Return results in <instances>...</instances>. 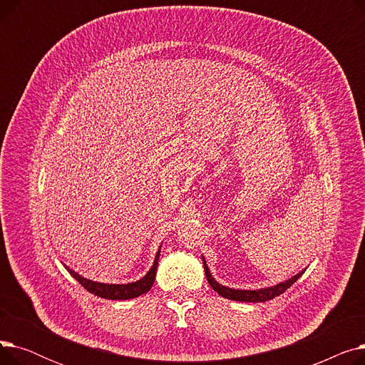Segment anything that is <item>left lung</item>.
Listing matches in <instances>:
<instances>
[{
    "instance_id": "left-lung-1",
    "label": "left lung",
    "mask_w": 365,
    "mask_h": 365,
    "mask_svg": "<svg viewBox=\"0 0 365 365\" xmlns=\"http://www.w3.org/2000/svg\"><path fill=\"white\" fill-rule=\"evenodd\" d=\"M202 263H204V271H205V277H207V281L208 284L212 285V289L215 292H217L222 297L225 299H229V300H237V302H248V303H259V302H266V300H271V299H275L277 296L282 294L287 289H290V287L303 275V271H300L299 274H296L294 277L285 279L282 282H278L272 287H264V289H259V290H238V289H229V287L226 285H222L219 284L213 275L210 274V269L207 266V262L202 256Z\"/></svg>"
}]
</instances>
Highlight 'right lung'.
<instances>
[{
    "instance_id": "right-lung-1",
    "label": "right lung",
    "mask_w": 365,
    "mask_h": 365,
    "mask_svg": "<svg viewBox=\"0 0 365 365\" xmlns=\"http://www.w3.org/2000/svg\"><path fill=\"white\" fill-rule=\"evenodd\" d=\"M160 252H161V245L158 248L155 259H153V263L150 266V269L148 271V274L140 279L128 282V284H105V282L91 281L88 278H84L78 272H75L73 269H71L69 266L65 264V267L68 269V272L91 294L102 299H109V300H128V299L139 297L150 290V287L153 285V281H155V275H157Z\"/></svg>"
}]
</instances>
